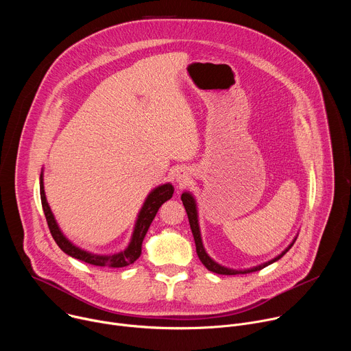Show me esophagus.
Masks as SVG:
<instances>
[{
  "label": "esophagus",
  "instance_id": "1",
  "mask_svg": "<svg viewBox=\"0 0 351 351\" xmlns=\"http://www.w3.org/2000/svg\"><path fill=\"white\" fill-rule=\"evenodd\" d=\"M173 178H175L176 183L182 184V183H184V182L190 178V172H189V169H186V168H178V169L175 171V173H173Z\"/></svg>",
  "mask_w": 351,
  "mask_h": 351
}]
</instances>
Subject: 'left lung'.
I'll use <instances>...</instances> for the list:
<instances>
[{
  "label": "left lung",
  "mask_w": 351,
  "mask_h": 351,
  "mask_svg": "<svg viewBox=\"0 0 351 351\" xmlns=\"http://www.w3.org/2000/svg\"><path fill=\"white\" fill-rule=\"evenodd\" d=\"M182 203L184 206V210L187 213V217H189V223H190V229H191V233H193V237H194V243H195V252H197V256L199 258V261L203 263V265L211 271V272H215V274H219V275H239V274H250V272H256V271H260L274 263H276L278 260H280L289 250L290 247L294 244L298 233L294 236V239L291 240V243L283 250V252L280 254H278L276 257H274L272 260L269 261H265V263H261L258 265H254V267H250V268H244V269H234V268H229V267H225L219 263H217L214 258H211L208 256V253L206 252L204 248V244H203V239H202V232H199V222H198V210H197V202L195 198L193 195V193L190 191H183L182 193Z\"/></svg>",
  "instance_id": "left-lung-1"
}]
</instances>
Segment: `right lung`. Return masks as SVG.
Here are the masks:
<instances>
[{
  "label": "right lung",
  "instance_id": "1",
  "mask_svg": "<svg viewBox=\"0 0 351 351\" xmlns=\"http://www.w3.org/2000/svg\"><path fill=\"white\" fill-rule=\"evenodd\" d=\"M173 186L171 183H164L157 187H154L152 191L148 193L145 197L144 203L137 214L133 232L130 236V241L126 245L125 250L114 254H95L91 252H87V250L76 245L72 243L61 230L51 208L48 206L45 191H44V169L41 168L40 173V197H41V206L43 211L49 228V232H51L56 243L58 247L62 250V252L76 260H80L83 263L95 265V267H108V268H123L130 264H133L141 254V244L143 240L148 232L149 225H152L153 219L156 218L160 207L168 202V199L173 194Z\"/></svg>",
  "mask_w": 351,
  "mask_h": 351
}]
</instances>
